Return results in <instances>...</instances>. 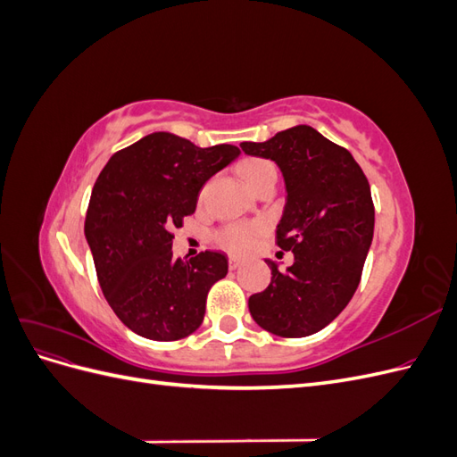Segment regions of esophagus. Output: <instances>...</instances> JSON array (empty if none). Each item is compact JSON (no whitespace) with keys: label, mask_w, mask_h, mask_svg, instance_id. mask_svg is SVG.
Segmentation results:
<instances>
[{"label":"esophagus","mask_w":457,"mask_h":457,"mask_svg":"<svg viewBox=\"0 0 457 457\" xmlns=\"http://www.w3.org/2000/svg\"><path fill=\"white\" fill-rule=\"evenodd\" d=\"M240 265H242V261H240L238 257H234V255L228 257V267H230V270H237Z\"/></svg>","instance_id":"esophagus-1"}]
</instances>
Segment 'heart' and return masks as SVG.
Wrapping results in <instances>:
<instances>
[{
	"mask_svg": "<svg viewBox=\"0 0 457 457\" xmlns=\"http://www.w3.org/2000/svg\"><path fill=\"white\" fill-rule=\"evenodd\" d=\"M242 173L245 183L252 188H255L261 181H265L267 177L276 175L274 163L265 158H252L242 165ZM265 223L262 220H247V223H232L223 228H219L215 234V240L219 245H223L225 250L232 253H245L250 252L255 240L265 232Z\"/></svg>",
	"mask_w": 457,
	"mask_h": 457,
	"instance_id": "1",
	"label": "heart"
}]
</instances>
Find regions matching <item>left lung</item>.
I'll use <instances>...</instances> for the list:
<instances>
[{
    "label": "left lung",
    "instance_id": "1",
    "mask_svg": "<svg viewBox=\"0 0 457 457\" xmlns=\"http://www.w3.org/2000/svg\"><path fill=\"white\" fill-rule=\"evenodd\" d=\"M245 154L270 158L284 173L287 202L276 244L294 265L247 301L253 320L280 337H307L349 305L373 238L370 183L351 152L309 126L242 143Z\"/></svg>",
    "mask_w": 457,
    "mask_h": 457
}]
</instances>
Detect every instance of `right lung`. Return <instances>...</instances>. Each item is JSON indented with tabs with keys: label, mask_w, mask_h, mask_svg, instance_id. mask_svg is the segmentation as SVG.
Masks as SVG:
<instances>
[{
	"label": "right lung",
	"mask_w": 457,
	"mask_h": 457,
	"mask_svg": "<svg viewBox=\"0 0 457 457\" xmlns=\"http://www.w3.org/2000/svg\"><path fill=\"white\" fill-rule=\"evenodd\" d=\"M238 154L234 145L200 148L160 131L118 150L96 177L86 238L108 305L137 336L177 341L200 328L228 262L217 252L175 257L173 228L195 213L207 179Z\"/></svg>",
	"instance_id": "obj_1"
}]
</instances>
